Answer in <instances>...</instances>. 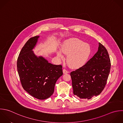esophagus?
<instances>
[{
  "mask_svg": "<svg viewBox=\"0 0 123 123\" xmlns=\"http://www.w3.org/2000/svg\"><path fill=\"white\" fill-rule=\"evenodd\" d=\"M63 73L64 74H67V73H69V72L68 71H67L66 69H64L63 70Z\"/></svg>",
  "mask_w": 123,
  "mask_h": 123,
  "instance_id": "esophagus-1",
  "label": "esophagus"
}]
</instances>
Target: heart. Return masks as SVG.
Segmentation results:
<instances>
[{
	"label": "heart",
	"instance_id": "heart-1",
	"mask_svg": "<svg viewBox=\"0 0 123 123\" xmlns=\"http://www.w3.org/2000/svg\"><path fill=\"white\" fill-rule=\"evenodd\" d=\"M61 50L64 54L68 55L67 62L70 67L74 68L84 66L88 62L92 53L89 44L77 38L65 41L61 46ZM62 52L58 50L56 54L59 57L63 58L64 55Z\"/></svg>",
	"mask_w": 123,
	"mask_h": 123
}]
</instances>
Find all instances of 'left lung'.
<instances>
[{"label":"left lung","instance_id":"1","mask_svg":"<svg viewBox=\"0 0 123 123\" xmlns=\"http://www.w3.org/2000/svg\"><path fill=\"white\" fill-rule=\"evenodd\" d=\"M110 68L108 53L99 43L94 56L84 66L70 73L74 94L87 99L99 95L105 86Z\"/></svg>","mask_w":123,"mask_h":123}]
</instances>
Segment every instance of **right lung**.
I'll list each match as a JSON object with an SVG mask.
<instances>
[{
  "instance_id": "obj_1",
  "label": "right lung",
  "mask_w": 123,
  "mask_h": 123,
  "mask_svg": "<svg viewBox=\"0 0 123 123\" xmlns=\"http://www.w3.org/2000/svg\"><path fill=\"white\" fill-rule=\"evenodd\" d=\"M39 37L30 38L22 47L17 60V70L24 90L36 99L44 100L53 94L63 71L61 65H53L34 54L33 49Z\"/></svg>"
}]
</instances>
